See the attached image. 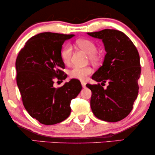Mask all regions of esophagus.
Masks as SVG:
<instances>
[{
    "instance_id": "34e87169",
    "label": "esophagus",
    "mask_w": 155,
    "mask_h": 155,
    "mask_svg": "<svg viewBox=\"0 0 155 155\" xmlns=\"http://www.w3.org/2000/svg\"><path fill=\"white\" fill-rule=\"evenodd\" d=\"M81 86H82L83 88H84L85 87H86V83H85L84 81H81Z\"/></svg>"
}]
</instances>
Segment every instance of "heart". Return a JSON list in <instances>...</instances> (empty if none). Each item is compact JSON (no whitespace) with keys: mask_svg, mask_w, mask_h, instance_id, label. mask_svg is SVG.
<instances>
[{"mask_svg":"<svg viewBox=\"0 0 155 155\" xmlns=\"http://www.w3.org/2000/svg\"><path fill=\"white\" fill-rule=\"evenodd\" d=\"M76 44L80 49H81L88 54L89 59L93 63H97L100 60V55L96 53L97 47L95 44L88 39H79L76 41ZM72 54V47L69 44H66L62 48L60 51V57L63 62L65 64H68L71 61ZM92 72L91 68L90 67H79L74 66L69 71V76L72 79L85 80L87 76Z\"/></svg>","mask_w":155,"mask_h":155,"instance_id":"heart-1","label":"heart"}]
</instances>
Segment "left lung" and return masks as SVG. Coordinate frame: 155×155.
<instances>
[{
    "label": "left lung",
    "mask_w": 155,
    "mask_h": 155,
    "mask_svg": "<svg viewBox=\"0 0 155 155\" xmlns=\"http://www.w3.org/2000/svg\"><path fill=\"white\" fill-rule=\"evenodd\" d=\"M87 34L101 39L106 51L103 65L92 76L101 84L86 85L92 91V111L101 120L118 122L130 113L138 96L139 54L132 41L120 31L105 29ZM106 81L109 85L104 89Z\"/></svg>",
    "instance_id": "1"
}]
</instances>
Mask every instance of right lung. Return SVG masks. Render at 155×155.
Segmentation results:
<instances>
[{"instance_id": "1", "label": "right lung", "mask_w": 155, "mask_h": 155, "mask_svg": "<svg viewBox=\"0 0 155 155\" xmlns=\"http://www.w3.org/2000/svg\"><path fill=\"white\" fill-rule=\"evenodd\" d=\"M74 35L39 33L31 38L16 60L17 84L23 105L33 118L50 125L63 122L71 114V102L79 95L81 84L72 79L55 88L54 79L65 80L67 74L60 57L65 41Z\"/></svg>"}]
</instances>
